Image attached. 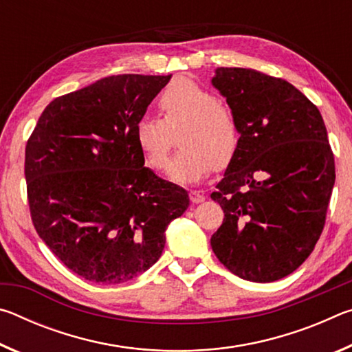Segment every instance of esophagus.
<instances>
[{"label": "esophagus", "mask_w": 352, "mask_h": 352, "mask_svg": "<svg viewBox=\"0 0 352 352\" xmlns=\"http://www.w3.org/2000/svg\"><path fill=\"white\" fill-rule=\"evenodd\" d=\"M189 199L192 204H200V201L205 200V195L200 192V190H190L189 192Z\"/></svg>", "instance_id": "esophagus-1"}]
</instances>
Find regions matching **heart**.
Listing matches in <instances>:
<instances>
[{
    "label": "heart",
    "mask_w": 352,
    "mask_h": 352,
    "mask_svg": "<svg viewBox=\"0 0 352 352\" xmlns=\"http://www.w3.org/2000/svg\"><path fill=\"white\" fill-rule=\"evenodd\" d=\"M158 110L163 119L142 118L135 126L136 146L152 169L168 168L178 129L182 148L169 166L174 182L197 183L233 162L241 144L239 122L216 94L192 80L178 79L162 93Z\"/></svg>",
    "instance_id": "heart-1"
}]
</instances>
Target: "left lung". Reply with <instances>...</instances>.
Segmentation results:
<instances>
[{"label": "left lung", "instance_id": "8db88e82", "mask_svg": "<svg viewBox=\"0 0 352 352\" xmlns=\"http://www.w3.org/2000/svg\"><path fill=\"white\" fill-rule=\"evenodd\" d=\"M241 144L211 199L223 222L211 236L217 259L242 279L272 283L312 253L326 222L336 163L320 111L287 80L219 68Z\"/></svg>", "mask_w": 352, "mask_h": 352}]
</instances>
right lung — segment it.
Wrapping results in <instances>:
<instances>
[{
	"instance_id": "right-lung-1",
	"label": "right lung",
	"mask_w": 352,
	"mask_h": 352,
	"mask_svg": "<svg viewBox=\"0 0 352 352\" xmlns=\"http://www.w3.org/2000/svg\"><path fill=\"white\" fill-rule=\"evenodd\" d=\"M172 76L104 77L56 98L26 144L34 228L76 275L121 284L163 253L188 192L144 168L135 126Z\"/></svg>"
}]
</instances>
